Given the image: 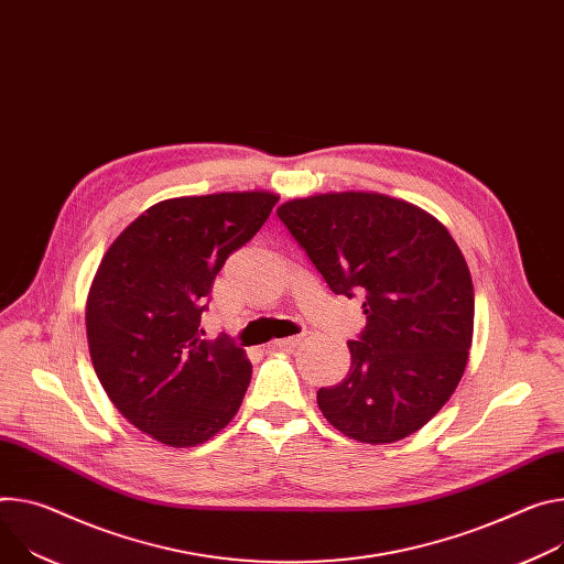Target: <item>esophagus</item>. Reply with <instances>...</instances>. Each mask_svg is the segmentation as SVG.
<instances>
[{
  "label": "esophagus",
  "mask_w": 564,
  "mask_h": 564,
  "mask_svg": "<svg viewBox=\"0 0 564 564\" xmlns=\"http://www.w3.org/2000/svg\"><path fill=\"white\" fill-rule=\"evenodd\" d=\"M301 341V337H283V339H274V348H279V350H290V348H294L296 344Z\"/></svg>",
  "instance_id": "34e87169"
}]
</instances>
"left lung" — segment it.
I'll return each mask as SVG.
<instances>
[{"label": "left lung", "instance_id": "obj_1", "mask_svg": "<svg viewBox=\"0 0 564 564\" xmlns=\"http://www.w3.org/2000/svg\"><path fill=\"white\" fill-rule=\"evenodd\" d=\"M335 294L365 296L367 326L348 341L350 371L322 387L326 421L360 443L421 430L468 365L475 292L449 231L380 193H326L276 212Z\"/></svg>", "mask_w": 564, "mask_h": 564}]
</instances>
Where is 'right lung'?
Masks as SVG:
<instances>
[{"mask_svg":"<svg viewBox=\"0 0 564 564\" xmlns=\"http://www.w3.org/2000/svg\"><path fill=\"white\" fill-rule=\"evenodd\" d=\"M272 193L164 199L108 249L87 299L94 371L119 412L155 441H209L251 380L242 348L202 339V313L229 256L270 218Z\"/></svg>","mask_w":564,"mask_h":564,"instance_id":"1","label":"right lung"}]
</instances>
